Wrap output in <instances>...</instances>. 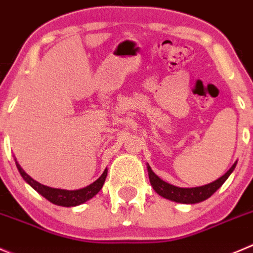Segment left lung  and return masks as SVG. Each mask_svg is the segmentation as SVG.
<instances>
[{
  "mask_svg": "<svg viewBox=\"0 0 253 253\" xmlns=\"http://www.w3.org/2000/svg\"><path fill=\"white\" fill-rule=\"evenodd\" d=\"M236 164L237 162H235V163L232 164L231 168H230L224 175L220 176L219 179H216V180L212 181V183L207 184V185L195 186V188H178V186L171 185V184L162 180L158 175H156V174L153 173V170H152L151 167H149L148 164H147V170H148L151 185L153 186V189L156 190L157 194L166 198V199L171 200V202L181 203V204H197V203L207 200L208 198H210L215 192H216L217 189L225 183V180L229 178L230 174L234 171Z\"/></svg>",
  "mask_w": 253,
  "mask_h": 253,
  "instance_id": "1",
  "label": "left lung"
}]
</instances>
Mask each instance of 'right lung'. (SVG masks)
Here are the masks:
<instances>
[{
	"mask_svg": "<svg viewBox=\"0 0 253 253\" xmlns=\"http://www.w3.org/2000/svg\"><path fill=\"white\" fill-rule=\"evenodd\" d=\"M16 166L18 171L21 173L22 178L34 189L42 197L45 198L46 200H49L53 204L59 205V207H77V205L83 204V203L87 202L91 198H94L97 193L101 190L102 185L105 183V179H106L107 175V169H105L104 173L101 174L97 180H95L94 183L90 184V185L85 186L83 189H78V190H64V189H55L50 188V186L43 185V184L38 183L34 179H32L23 169L21 168L18 163L16 162Z\"/></svg>",
	"mask_w": 253,
	"mask_h": 253,
	"instance_id": "right-lung-1",
	"label": "right lung"
}]
</instances>
